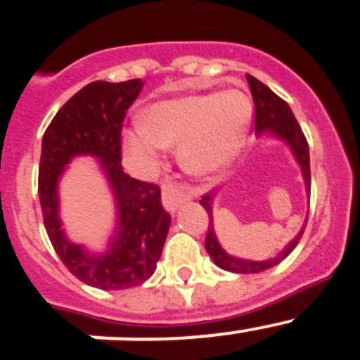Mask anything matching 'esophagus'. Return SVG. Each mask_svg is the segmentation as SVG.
<instances>
[{
    "label": "esophagus",
    "instance_id": "obj_1",
    "mask_svg": "<svg viewBox=\"0 0 360 360\" xmlns=\"http://www.w3.org/2000/svg\"><path fill=\"white\" fill-rule=\"evenodd\" d=\"M162 200H163V207H165L169 212H176L179 209L181 203H184L186 200H190V195L184 193L181 188H177L176 184L172 183H165L162 186Z\"/></svg>",
    "mask_w": 360,
    "mask_h": 360
}]
</instances>
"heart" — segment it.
Here are the masks:
<instances>
[{
	"mask_svg": "<svg viewBox=\"0 0 360 360\" xmlns=\"http://www.w3.org/2000/svg\"><path fill=\"white\" fill-rule=\"evenodd\" d=\"M252 101L230 89L203 96L162 101L125 134L127 151L151 163L163 146H177V160L193 176H210L228 165L244 144L252 120Z\"/></svg>",
	"mask_w": 360,
	"mask_h": 360,
	"instance_id": "heart-1",
	"label": "heart"
}]
</instances>
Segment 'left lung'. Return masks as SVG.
Listing matches in <instances>:
<instances>
[{"label": "left lung", "mask_w": 360, "mask_h": 360, "mask_svg": "<svg viewBox=\"0 0 360 360\" xmlns=\"http://www.w3.org/2000/svg\"><path fill=\"white\" fill-rule=\"evenodd\" d=\"M248 82L250 86V94H252L254 108H256V134L257 136H266L275 137L278 141H284L285 144L291 150L294 160L300 165L301 174H303L304 186H307V193L310 195V153H308V143L304 139V134L301 130L300 123L294 118L291 108L285 103L284 99L277 96V94L271 92L264 83H261L259 79H256L254 76L248 75ZM216 193H207L203 195L200 205L207 210L209 214V230H207L205 237V249L209 252V256L212 257V261L216 263V266L223 268V270L231 271V274H259V271L268 270V268H274L275 264L281 263L282 259L289 256L292 252V249L296 248L297 242H300L301 235L304 231V221L303 228L300 230V233L292 238L288 244V248L281 250L277 257H271L266 261H252V259H242V257H235L231 254H228L226 250L221 248L219 240L216 237V230H214V217H212V203Z\"/></svg>", "instance_id": "obj_1"}]
</instances>
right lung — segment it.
Masks as SVG:
<instances>
[{"label": "right lung", "instance_id": "1", "mask_svg": "<svg viewBox=\"0 0 360 360\" xmlns=\"http://www.w3.org/2000/svg\"><path fill=\"white\" fill-rule=\"evenodd\" d=\"M143 85L139 78L89 83L57 111L41 141L38 193L46 233L68 270L104 291L146 282L155 274L170 226L157 184L134 179L122 167V123ZM76 156L98 160L115 198V231L103 253L71 243L62 228L58 183Z\"/></svg>", "mask_w": 360, "mask_h": 360}]
</instances>
